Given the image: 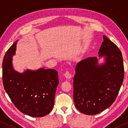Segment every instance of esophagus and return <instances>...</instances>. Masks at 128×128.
Returning <instances> with one entry per match:
<instances>
[{
  "mask_svg": "<svg viewBox=\"0 0 128 128\" xmlns=\"http://www.w3.org/2000/svg\"><path fill=\"white\" fill-rule=\"evenodd\" d=\"M64 76H65L66 78H68V79H70V78H72V74H71L69 72H68V71H67V72H65V73L64 74Z\"/></svg>",
  "mask_w": 128,
  "mask_h": 128,
  "instance_id": "esophagus-1",
  "label": "esophagus"
}]
</instances>
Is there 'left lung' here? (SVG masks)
I'll list each match as a JSON object with an SVG mask.
<instances>
[{
	"label": "left lung",
	"instance_id": "1",
	"mask_svg": "<svg viewBox=\"0 0 128 128\" xmlns=\"http://www.w3.org/2000/svg\"><path fill=\"white\" fill-rule=\"evenodd\" d=\"M98 58L90 57L76 64L73 78V98L76 109L86 115H95L115 101L124 77L121 51L106 36ZM104 62L100 63V58Z\"/></svg>",
	"mask_w": 128,
	"mask_h": 128
}]
</instances>
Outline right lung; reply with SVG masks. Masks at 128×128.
<instances>
[{
    "mask_svg": "<svg viewBox=\"0 0 128 128\" xmlns=\"http://www.w3.org/2000/svg\"><path fill=\"white\" fill-rule=\"evenodd\" d=\"M16 40L10 47L3 60L4 88L19 111L33 117L44 116L54 107L55 94L59 84L56 70H15L12 57L16 50Z\"/></svg>",
    "mask_w": 128,
    "mask_h": 128,
    "instance_id": "right-lung-1",
    "label": "right lung"
}]
</instances>
